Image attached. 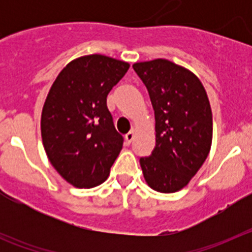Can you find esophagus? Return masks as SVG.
I'll list each match as a JSON object with an SVG mask.
<instances>
[{
    "mask_svg": "<svg viewBox=\"0 0 252 252\" xmlns=\"http://www.w3.org/2000/svg\"><path fill=\"white\" fill-rule=\"evenodd\" d=\"M132 140H133V132H132V131H130V132H127L126 135H125V142H126V145H130Z\"/></svg>",
    "mask_w": 252,
    "mask_h": 252,
    "instance_id": "34e87169",
    "label": "esophagus"
}]
</instances>
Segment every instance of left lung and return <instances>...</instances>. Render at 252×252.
Instances as JSON below:
<instances>
[{"mask_svg":"<svg viewBox=\"0 0 252 252\" xmlns=\"http://www.w3.org/2000/svg\"><path fill=\"white\" fill-rule=\"evenodd\" d=\"M145 84L155 115L157 144L140 158L149 186L177 192L189 183L207 159L212 144V111L201 81L166 59L132 65Z\"/></svg>","mask_w":252,"mask_h":252,"instance_id":"left-lung-1","label":"left lung"}]
</instances>
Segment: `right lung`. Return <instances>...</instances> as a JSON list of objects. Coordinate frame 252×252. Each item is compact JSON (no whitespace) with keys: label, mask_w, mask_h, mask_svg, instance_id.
Wrapping results in <instances>:
<instances>
[{"label":"right lung","mask_w":252,"mask_h":252,"mask_svg":"<svg viewBox=\"0 0 252 252\" xmlns=\"http://www.w3.org/2000/svg\"><path fill=\"white\" fill-rule=\"evenodd\" d=\"M130 65L93 54L73 60L53 83L41 113V136L57 171L77 188L103 183L124 137L115 128L107 94Z\"/></svg>","instance_id":"1"}]
</instances>
